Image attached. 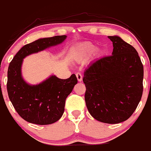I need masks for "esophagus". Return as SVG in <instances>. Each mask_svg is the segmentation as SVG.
Listing matches in <instances>:
<instances>
[{"label":"esophagus","mask_w":151,"mask_h":151,"mask_svg":"<svg viewBox=\"0 0 151 151\" xmlns=\"http://www.w3.org/2000/svg\"><path fill=\"white\" fill-rule=\"evenodd\" d=\"M76 77H77V80H78L79 82H82V74H81V73L77 72V74H76Z\"/></svg>","instance_id":"1"}]
</instances>
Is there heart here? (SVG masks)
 <instances>
[{"instance_id":"obj_1","label":"heart","mask_w":151,"mask_h":151,"mask_svg":"<svg viewBox=\"0 0 151 151\" xmlns=\"http://www.w3.org/2000/svg\"><path fill=\"white\" fill-rule=\"evenodd\" d=\"M96 49H97L96 46L92 43H83L77 46L76 49V54L79 57L87 58L94 54V51H96ZM100 52H102L101 49H98L97 51V53Z\"/></svg>"}]
</instances>
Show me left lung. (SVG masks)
Returning <instances> with one entry per match:
<instances>
[{
  "instance_id": "1",
  "label": "left lung",
  "mask_w": 151,
  "mask_h": 151,
  "mask_svg": "<svg viewBox=\"0 0 151 151\" xmlns=\"http://www.w3.org/2000/svg\"><path fill=\"white\" fill-rule=\"evenodd\" d=\"M108 38L112 55L94 61L84 72V99L94 119L117 124L127 120L141 100L143 66L133 46L118 36Z\"/></svg>"
}]
</instances>
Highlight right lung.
Returning <instances> with one entry per match:
<instances>
[{
  "instance_id": "obj_1",
  "label": "right lung",
  "mask_w": 151,
  "mask_h": 151,
  "mask_svg": "<svg viewBox=\"0 0 151 151\" xmlns=\"http://www.w3.org/2000/svg\"><path fill=\"white\" fill-rule=\"evenodd\" d=\"M66 35L41 38L23 46L15 55L8 69L7 90L15 110L26 121L36 125H49L58 121L64 112L67 96L77 83L76 75L62 79L55 75L37 84H30L23 78L24 59L51 46L59 45Z\"/></svg>"
}]
</instances>
